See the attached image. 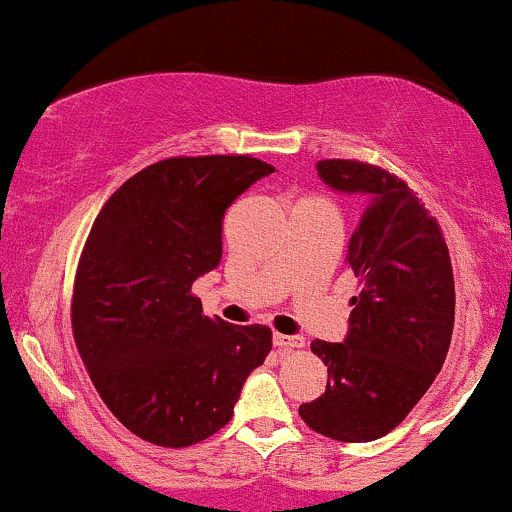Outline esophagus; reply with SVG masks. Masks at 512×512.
Segmentation results:
<instances>
[{
  "mask_svg": "<svg viewBox=\"0 0 512 512\" xmlns=\"http://www.w3.org/2000/svg\"><path fill=\"white\" fill-rule=\"evenodd\" d=\"M273 344H276L278 349H300L305 342H302V337H290V334L276 332L273 334Z\"/></svg>",
  "mask_w": 512,
  "mask_h": 512,
  "instance_id": "obj_1",
  "label": "esophagus"
}]
</instances>
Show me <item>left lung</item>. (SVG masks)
<instances>
[{"instance_id":"8db88e82","label":"left lung","mask_w":512,"mask_h":512,"mask_svg":"<svg viewBox=\"0 0 512 512\" xmlns=\"http://www.w3.org/2000/svg\"><path fill=\"white\" fill-rule=\"evenodd\" d=\"M329 188L366 195L346 263L359 278L342 344L315 339L327 390L300 405L310 430L371 442L400 425L447 359L454 329V273L437 219L405 180L371 163H317Z\"/></svg>"}]
</instances>
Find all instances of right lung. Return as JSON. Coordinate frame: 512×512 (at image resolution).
Masks as SVG:
<instances>
[{
  "label": "right lung",
  "mask_w": 512,
  "mask_h": 512,
  "mask_svg": "<svg viewBox=\"0 0 512 512\" xmlns=\"http://www.w3.org/2000/svg\"><path fill=\"white\" fill-rule=\"evenodd\" d=\"M273 166L254 156H175L104 202L78 261L75 346L112 415L158 447H190L234 415L271 329L202 315L192 283L222 258L227 207Z\"/></svg>",
  "instance_id": "right-lung-1"
}]
</instances>
